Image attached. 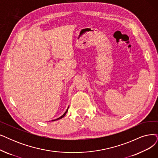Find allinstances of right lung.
<instances>
[{"mask_svg": "<svg viewBox=\"0 0 158 158\" xmlns=\"http://www.w3.org/2000/svg\"><path fill=\"white\" fill-rule=\"evenodd\" d=\"M67 111H68V108H67V110H66V111L64 113V115H61L60 117H59V118H56V120H54V121H56V120H58V119H60V118H63V117H64L65 115H66V113H67Z\"/></svg>", "mask_w": 158, "mask_h": 158, "instance_id": "add662e5", "label": "right lung"}]
</instances>
